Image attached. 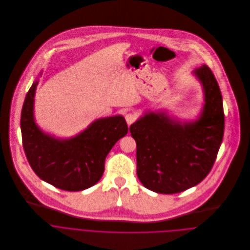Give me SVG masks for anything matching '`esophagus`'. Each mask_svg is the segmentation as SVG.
Returning a JSON list of instances; mask_svg holds the SVG:
<instances>
[{
  "label": "esophagus",
  "mask_w": 250,
  "mask_h": 250,
  "mask_svg": "<svg viewBox=\"0 0 250 250\" xmlns=\"http://www.w3.org/2000/svg\"><path fill=\"white\" fill-rule=\"evenodd\" d=\"M136 119H137V117H136V115L134 113H128V114L125 115V121H126L128 125L133 124L136 121Z\"/></svg>",
  "instance_id": "obj_1"
}]
</instances>
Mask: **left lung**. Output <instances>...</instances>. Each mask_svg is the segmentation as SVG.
Here are the masks:
<instances>
[{"label": "left lung", "mask_w": 250, "mask_h": 250, "mask_svg": "<svg viewBox=\"0 0 250 250\" xmlns=\"http://www.w3.org/2000/svg\"><path fill=\"white\" fill-rule=\"evenodd\" d=\"M193 74L202 84L205 101L196 121L181 123L164 112H150L129 127L136 142L137 177L157 193H179L201 183L223 140L225 117L218 82L205 64Z\"/></svg>", "instance_id": "8db88e82"}]
</instances>
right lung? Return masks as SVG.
Returning a JSON list of instances; mask_svg holds the SVG:
<instances>
[{"label":"right lung","instance_id":"1","mask_svg":"<svg viewBox=\"0 0 250 250\" xmlns=\"http://www.w3.org/2000/svg\"><path fill=\"white\" fill-rule=\"evenodd\" d=\"M38 82H33L26 94L21 118L28 163L41 180L55 188L67 191L89 188L101 179L105 159L113 146L127 133L126 122L123 116L98 119L73 137L56 138L43 132L34 120Z\"/></svg>","mask_w":250,"mask_h":250}]
</instances>
